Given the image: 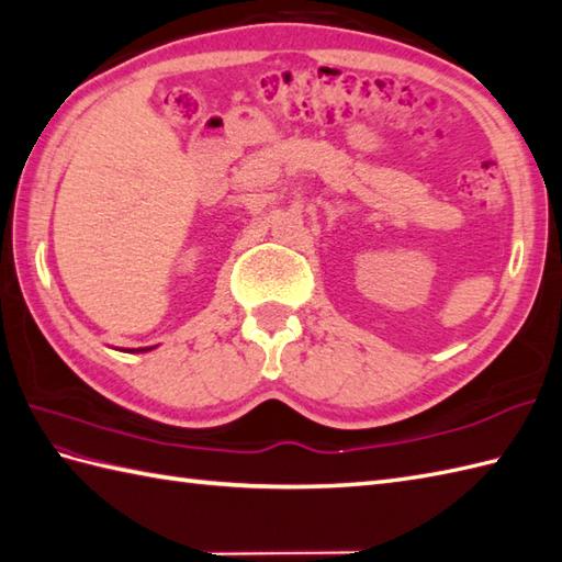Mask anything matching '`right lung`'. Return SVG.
I'll return each mask as SVG.
<instances>
[{"instance_id": "1", "label": "right lung", "mask_w": 562, "mask_h": 562, "mask_svg": "<svg viewBox=\"0 0 562 562\" xmlns=\"http://www.w3.org/2000/svg\"><path fill=\"white\" fill-rule=\"evenodd\" d=\"M150 349H155V347H140V349H136V351H150ZM134 351V349H132Z\"/></svg>"}]
</instances>
